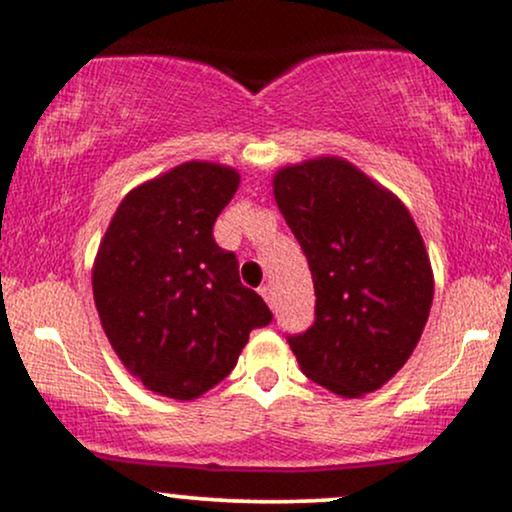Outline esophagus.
I'll return each mask as SVG.
<instances>
[{"mask_svg": "<svg viewBox=\"0 0 512 512\" xmlns=\"http://www.w3.org/2000/svg\"><path fill=\"white\" fill-rule=\"evenodd\" d=\"M260 293H262L264 301H267L269 308H274V305H276V293H274V286H272V284H264V286H260Z\"/></svg>", "mask_w": 512, "mask_h": 512, "instance_id": "34e87169", "label": "esophagus"}]
</instances>
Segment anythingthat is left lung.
Returning a JSON list of instances; mask_svg holds the SVG:
<instances>
[{
	"label": "left lung",
	"mask_w": 512,
	"mask_h": 512,
	"mask_svg": "<svg viewBox=\"0 0 512 512\" xmlns=\"http://www.w3.org/2000/svg\"><path fill=\"white\" fill-rule=\"evenodd\" d=\"M274 197L315 286V320L289 334L305 378L342 397L383 387L419 342L433 303L424 240L395 195L342 161L279 170Z\"/></svg>",
	"instance_id": "obj_1"
}]
</instances>
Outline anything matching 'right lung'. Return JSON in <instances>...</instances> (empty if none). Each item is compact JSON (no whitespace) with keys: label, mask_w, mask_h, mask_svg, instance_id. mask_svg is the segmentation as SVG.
<instances>
[{"label":"right lung","mask_w":512,"mask_h":512,"mask_svg":"<svg viewBox=\"0 0 512 512\" xmlns=\"http://www.w3.org/2000/svg\"><path fill=\"white\" fill-rule=\"evenodd\" d=\"M238 182L219 163H182L122 199L98 248L103 330L129 373L163 397L195 399L221 383L250 332L274 317L214 240Z\"/></svg>","instance_id":"obj_1"}]
</instances>
